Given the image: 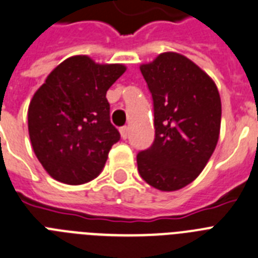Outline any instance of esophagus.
<instances>
[{"label": "esophagus", "instance_id": "34e87169", "mask_svg": "<svg viewBox=\"0 0 258 258\" xmlns=\"http://www.w3.org/2000/svg\"><path fill=\"white\" fill-rule=\"evenodd\" d=\"M120 133H121V138H122V140H126L127 134H129V127L127 126L120 127Z\"/></svg>", "mask_w": 258, "mask_h": 258}]
</instances>
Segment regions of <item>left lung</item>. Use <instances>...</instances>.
I'll use <instances>...</instances> for the list:
<instances>
[{"label":"left lung","instance_id":"1","mask_svg":"<svg viewBox=\"0 0 258 258\" xmlns=\"http://www.w3.org/2000/svg\"><path fill=\"white\" fill-rule=\"evenodd\" d=\"M153 98L155 138L137 154L141 177L172 192L202 172L214 153L222 104L213 79L195 62L167 52L140 68Z\"/></svg>","mask_w":258,"mask_h":258}]
</instances>
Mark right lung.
I'll return each mask as SVG.
<instances>
[{
    "label": "right lung",
    "instance_id": "obj_1",
    "mask_svg": "<svg viewBox=\"0 0 258 258\" xmlns=\"http://www.w3.org/2000/svg\"><path fill=\"white\" fill-rule=\"evenodd\" d=\"M125 70L120 63L99 65L87 56H74L35 92L28 107L31 145L57 181L79 185L103 171L111 147L120 141L105 94Z\"/></svg>",
    "mask_w": 258,
    "mask_h": 258
}]
</instances>
